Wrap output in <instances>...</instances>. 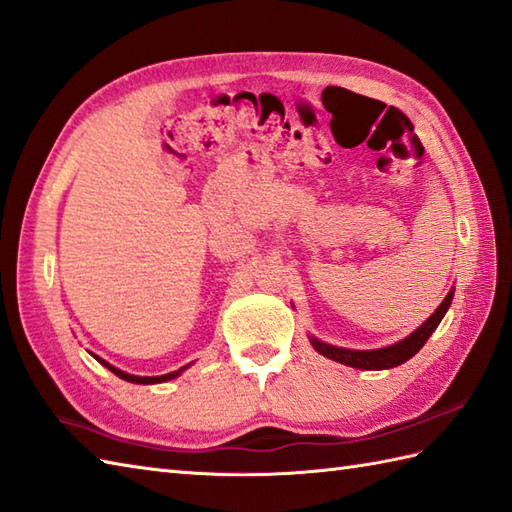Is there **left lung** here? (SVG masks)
Masks as SVG:
<instances>
[{"mask_svg":"<svg viewBox=\"0 0 512 512\" xmlns=\"http://www.w3.org/2000/svg\"><path fill=\"white\" fill-rule=\"evenodd\" d=\"M451 299H453V290L449 292L447 297H444V301L440 303V308L433 312L431 317L424 321L416 332L409 334L405 341L383 347V350H369V352L343 350V347H334V345H328V343H321L317 339H310V343L319 354L328 356V358H332V361L343 363L347 367H356V369H389V367H396V365H402L405 361H409V358L416 352H420V347L427 343V339L433 334V330H436L440 325L444 314H447V310L451 306Z\"/></svg>","mask_w":512,"mask_h":512,"instance_id":"left-lung-1","label":"left lung"}]
</instances>
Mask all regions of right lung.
<instances>
[{
	"label": "right lung",
	"instance_id": "obj_1",
	"mask_svg": "<svg viewBox=\"0 0 512 512\" xmlns=\"http://www.w3.org/2000/svg\"><path fill=\"white\" fill-rule=\"evenodd\" d=\"M96 361L99 363H103L107 369H110V372H114L118 378H123V380H129V383H138V385H154V383H165V380H171V378H176L180 372H171V374H165V376H132V374H125V372H121V369H116L114 365H110V363H105L103 358H99L96 356Z\"/></svg>",
	"mask_w": 512,
	"mask_h": 512
}]
</instances>
